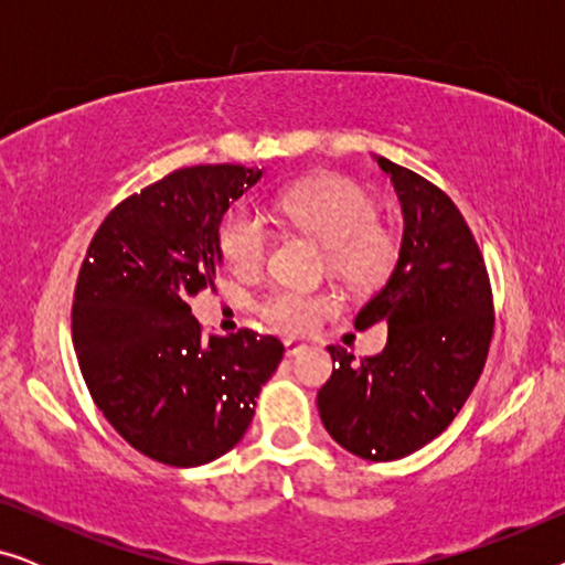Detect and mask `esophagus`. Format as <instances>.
<instances>
[{
    "label": "esophagus",
    "instance_id": "34e87169",
    "mask_svg": "<svg viewBox=\"0 0 565 565\" xmlns=\"http://www.w3.org/2000/svg\"><path fill=\"white\" fill-rule=\"evenodd\" d=\"M300 352H303V344L292 342V339H285V354H288V358H296Z\"/></svg>",
    "mask_w": 565,
    "mask_h": 565
}]
</instances>
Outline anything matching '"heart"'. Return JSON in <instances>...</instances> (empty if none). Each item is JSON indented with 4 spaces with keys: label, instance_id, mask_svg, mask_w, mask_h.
I'll return each instance as SVG.
<instances>
[{
    "label": "heart",
    "instance_id": "b5f03b06",
    "mask_svg": "<svg viewBox=\"0 0 565 565\" xmlns=\"http://www.w3.org/2000/svg\"><path fill=\"white\" fill-rule=\"evenodd\" d=\"M277 211L327 249L331 273L352 285L381 282L398 257V244L377 223L373 198L344 177H319L285 190ZM218 246L236 275H257L267 262L269 228L252 207H236L218 231ZM334 308L331 292L273 288L259 298L257 311L269 327L285 334H303L319 316Z\"/></svg>",
    "mask_w": 565,
    "mask_h": 565
}]
</instances>
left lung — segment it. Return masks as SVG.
<instances>
[{
  "instance_id": "1",
  "label": "left lung",
  "mask_w": 565,
  "mask_h": 565,
  "mask_svg": "<svg viewBox=\"0 0 565 565\" xmlns=\"http://www.w3.org/2000/svg\"><path fill=\"white\" fill-rule=\"evenodd\" d=\"M377 164L398 192L404 242L354 329L388 323V344L360 360L331 344L319 414L344 450L385 462L416 452L458 416L483 373L493 298L483 254L447 192L383 157Z\"/></svg>"
}]
</instances>
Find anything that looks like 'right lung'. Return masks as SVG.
<instances>
[{"label":"right lung","mask_w":565,"mask_h":565,"mask_svg":"<svg viewBox=\"0 0 565 565\" xmlns=\"http://www.w3.org/2000/svg\"><path fill=\"white\" fill-rule=\"evenodd\" d=\"M262 177L198 164L113 207L92 236L74 288L72 337L84 383L130 447L174 468L226 455L280 365L277 337H203L188 300L221 267L218 226Z\"/></svg>","instance_id":"right-lung-1"}]
</instances>
